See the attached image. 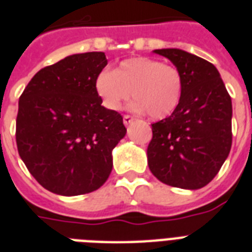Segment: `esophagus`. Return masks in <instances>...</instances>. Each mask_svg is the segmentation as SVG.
<instances>
[{
    "label": "esophagus",
    "instance_id": "34e87169",
    "mask_svg": "<svg viewBox=\"0 0 252 252\" xmlns=\"http://www.w3.org/2000/svg\"><path fill=\"white\" fill-rule=\"evenodd\" d=\"M134 118L133 116H130V115H124V118H123V122H124V124L126 126H129L130 123H133Z\"/></svg>",
    "mask_w": 252,
    "mask_h": 252
}]
</instances>
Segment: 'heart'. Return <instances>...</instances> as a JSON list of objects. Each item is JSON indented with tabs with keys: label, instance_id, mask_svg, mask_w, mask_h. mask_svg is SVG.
<instances>
[{
	"label": "heart",
	"instance_id": "heart-1",
	"mask_svg": "<svg viewBox=\"0 0 252 252\" xmlns=\"http://www.w3.org/2000/svg\"><path fill=\"white\" fill-rule=\"evenodd\" d=\"M95 90L107 108L122 110L133 95V108L145 110L152 119H163L179 106L183 76L179 69L149 57L122 61L112 70H103L95 80Z\"/></svg>",
	"mask_w": 252,
	"mask_h": 252
}]
</instances>
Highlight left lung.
<instances>
[{
	"label": "left lung",
	"mask_w": 252,
	"mask_h": 252,
	"mask_svg": "<svg viewBox=\"0 0 252 252\" xmlns=\"http://www.w3.org/2000/svg\"><path fill=\"white\" fill-rule=\"evenodd\" d=\"M183 76L179 106L152 124L150 171L162 183L184 189L207 186L230 153L231 98L209 61L178 48L154 49Z\"/></svg>",
	"instance_id": "8db88e82"
}]
</instances>
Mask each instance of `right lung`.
<instances>
[{"instance_id": "right-lung-1", "label": "right lung", "mask_w": 252, "mask_h": 252, "mask_svg": "<svg viewBox=\"0 0 252 252\" xmlns=\"http://www.w3.org/2000/svg\"><path fill=\"white\" fill-rule=\"evenodd\" d=\"M103 52L72 55L40 69L19 98L18 153L45 189L63 196L102 187L112 149L126 133L123 116L102 106L95 80Z\"/></svg>"}]
</instances>
